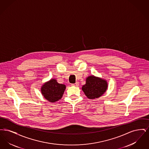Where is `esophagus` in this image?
Returning <instances> with one entry per match:
<instances>
[{"mask_svg":"<svg viewBox=\"0 0 149 149\" xmlns=\"http://www.w3.org/2000/svg\"><path fill=\"white\" fill-rule=\"evenodd\" d=\"M71 85H72V86H79V83H78V82H76V83H74V84H72Z\"/></svg>","mask_w":149,"mask_h":149,"instance_id":"1","label":"esophagus"}]
</instances>
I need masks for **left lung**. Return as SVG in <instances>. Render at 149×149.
Listing matches in <instances>:
<instances>
[{"mask_svg": "<svg viewBox=\"0 0 149 149\" xmlns=\"http://www.w3.org/2000/svg\"><path fill=\"white\" fill-rule=\"evenodd\" d=\"M105 80L90 76L86 78V84L82 86V90L89 99H95L100 97L107 89Z\"/></svg>", "mask_w": 149, "mask_h": 149, "instance_id": "left-lung-1", "label": "left lung"}]
</instances>
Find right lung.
Segmentation results:
<instances>
[{"instance_id": "right-lung-1", "label": "right lung", "mask_w": 149, "mask_h": 149, "mask_svg": "<svg viewBox=\"0 0 149 149\" xmlns=\"http://www.w3.org/2000/svg\"><path fill=\"white\" fill-rule=\"evenodd\" d=\"M66 86L59 84L55 79H51L46 83L41 88V92L45 99L50 102H55L63 97Z\"/></svg>"}]
</instances>
